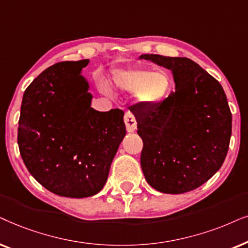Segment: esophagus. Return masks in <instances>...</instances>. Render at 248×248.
<instances>
[{
  "mask_svg": "<svg viewBox=\"0 0 248 248\" xmlns=\"http://www.w3.org/2000/svg\"><path fill=\"white\" fill-rule=\"evenodd\" d=\"M124 124H126V128H127L128 133H133V131L137 128L136 119H135L134 114L131 113L130 111H126V113H124Z\"/></svg>",
  "mask_w": 248,
  "mask_h": 248,
  "instance_id": "obj_1",
  "label": "esophagus"
}]
</instances>
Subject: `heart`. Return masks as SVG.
I'll use <instances>...</instances> for the list:
<instances>
[{
	"instance_id": "heart-1",
	"label": "heart",
	"mask_w": 248,
	"mask_h": 248,
	"mask_svg": "<svg viewBox=\"0 0 248 248\" xmlns=\"http://www.w3.org/2000/svg\"><path fill=\"white\" fill-rule=\"evenodd\" d=\"M114 84L121 91L134 93L137 102L151 107L166 100L172 88V79L166 70L151 72L147 69L124 70L115 74Z\"/></svg>"
}]
</instances>
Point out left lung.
<instances>
[{
	"label": "left lung",
	"instance_id": "obj_1",
	"mask_svg": "<svg viewBox=\"0 0 248 248\" xmlns=\"http://www.w3.org/2000/svg\"><path fill=\"white\" fill-rule=\"evenodd\" d=\"M172 71L176 91L161 103L135 107L143 140L140 166L154 189L183 194L202 186L222 166L232 112L220 82L187 58L143 54Z\"/></svg>",
	"mask_w": 248,
	"mask_h": 248
}]
</instances>
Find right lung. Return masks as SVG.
<instances>
[{
    "label": "right lung",
    "instance_id": "1",
    "mask_svg": "<svg viewBox=\"0 0 248 248\" xmlns=\"http://www.w3.org/2000/svg\"><path fill=\"white\" fill-rule=\"evenodd\" d=\"M90 60L64 61L35 78L22 97L20 155L43 187L64 197L93 196L104 187L126 136L124 112L91 108L81 69Z\"/></svg>",
    "mask_w": 248,
    "mask_h": 248
}]
</instances>
